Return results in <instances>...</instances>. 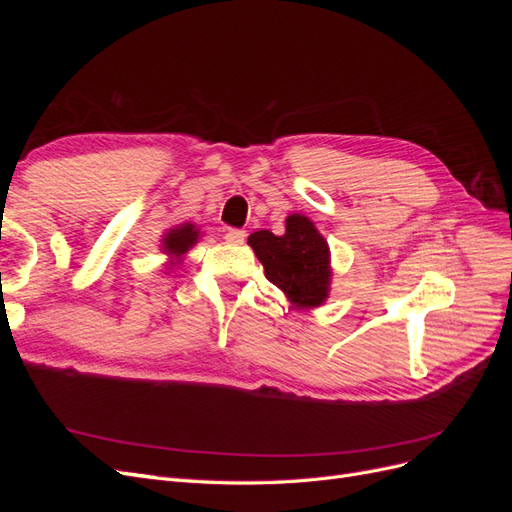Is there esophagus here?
I'll list each match as a JSON object with an SVG mask.
<instances>
[{
    "label": "esophagus",
    "instance_id": "esophagus-1",
    "mask_svg": "<svg viewBox=\"0 0 512 512\" xmlns=\"http://www.w3.org/2000/svg\"><path fill=\"white\" fill-rule=\"evenodd\" d=\"M224 239H226V243H230V245H243V241H245V230L230 228V230H226Z\"/></svg>",
    "mask_w": 512,
    "mask_h": 512
}]
</instances>
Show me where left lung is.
I'll return each mask as SVG.
<instances>
[{
	"label": "left lung",
	"mask_w": 512,
	"mask_h": 512,
	"mask_svg": "<svg viewBox=\"0 0 512 512\" xmlns=\"http://www.w3.org/2000/svg\"><path fill=\"white\" fill-rule=\"evenodd\" d=\"M247 245L265 267L267 280L284 292L292 307L314 309L329 299L331 250L307 215H288L284 235L252 232Z\"/></svg>",
	"instance_id": "obj_1"
}]
</instances>
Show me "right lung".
I'll list each match as a JSON object with an SVG mask.
<instances>
[{
  "mask_svg": "<svg viewBox=\"0 0 512 512\" xmlns=\"http://www.w3.org/2000/svg\"><path fill=\"white\" fill-rule=\"evenodd\" d=\"M200 235V228L192 222H183V224H177L173 228H168L162 239H160V250L168 256V262H166V271L175 269L177 265H181L183 256L188 254L192 247L198 243Z\"/></svg>",
  "mask_w": 512,
  "mask_h": 512,
  "instance_id": "add662e5",
  "label": "right lung"
}]
</instances>
